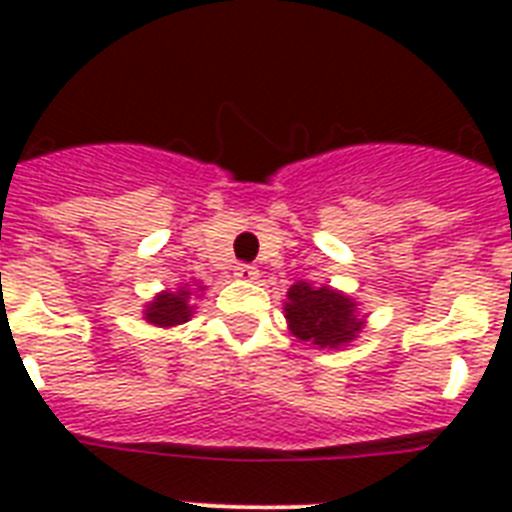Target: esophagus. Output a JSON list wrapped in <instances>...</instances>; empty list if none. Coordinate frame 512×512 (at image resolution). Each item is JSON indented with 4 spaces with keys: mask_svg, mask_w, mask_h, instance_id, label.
Masks as SVG:
<instances>
[{
    "mask_svg": "<svg viewBox=\"0 0 512 512\" xmlns=\"http://www.w3.org/2000/svg\"><path fill=\"white\" fill-rule=\"evenodd\" d=\"M233 273H236V279L241 281H255L257 276H260V271H257L255 265H249V263H239L236 268H233Z\"/></svg>",
    "mask_w": 512,
    "mask_h": 512,
    "instance_id": "obj_1",
    "label": "esophagus"
}]
</instances>
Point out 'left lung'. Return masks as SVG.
Wrapping results in <instances>:
<instances>
[{"mask_svg": "<svg viewBox=\"0 0 512 512\" xmlns=\"http://www.w3.org/2000/svg\"><path fill=\"white\" fill-rule=\"evenodd\" d=\"M287 319L292 335L313 342L319 348H337L356 337L361 321L356 319V305L345 295H337L327 287L292 284L287 295Z\"/></svg>", "mask_w": 512, "mask_h": 512, "instance_id": "1", "label": "left lung"}]
</instances>
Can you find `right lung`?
<instances>
[{"mask_svg":"<svg viewBox=\"0 0 512 512\" xmlns=\"http://www.w3.org/2000/svg\"><path fill=\"white\" fill-rule=\"evenodd\" d=\"M188 289H177V292H164L146 308V319L156 327H177L185 324L191 316V305H188Z\"/></svg>","mask_w":512,"mask_h":512,"instance_id":"add662e5","label":"right lung"}]
</instances>
